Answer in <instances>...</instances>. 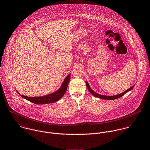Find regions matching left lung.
I'll return each instance as SVG.
<instances>
[{
  "instance_id": "8db88e82",
  "label": "left lung",
  "mask_w": 150,
  "mask_h": 150,
  "mask_svg": "<svg viewBox=\"0 0 150 150\" xmlns=\"http://www.w3.org/2000/svg\"><path fill=\"white\" fill-rule=\"evenodd\" d=\"M86 86H87V88H88V91H89L91 93V94H93L94 96H95V97H98V98H101V99L108 100H116V99H117V98H119L121 97H122V96H123L125 94H126L128 91H129L131 90L133 88V87L134 86H132L131 87H130L129 88H128V90H127L125 91H124V92H123V93H121V94H120L116 95V96H102V95H100V94H97V93H95V92H94V91H93V90L90 88V87L89 84H88V83H87V82H86Z\"/></svg>"
}]
</instances>
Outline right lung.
I'll return each mask as SVG.
<instances>
[{"mask_svg":"<svg viewBox=\"0 0 150 150\" xmlns=\"http://www.w3.org/2000/svg\"><path fill=\"white\" fill-rule=\"evenodd\" d=\"M70 75L71 74H69L66 77L63 83H62L59 90H58L57 91L52 94H50L45 96H43V97H27L23 95H21V97L26 100H29L30 102L33 103L38 104V105L47 104V103L55 102L60 100L64 95L65 93L66 92L67 86L70 79ZM17 93L19 94V93L18 91Z\"/></svg>","mask_w":150,"mask_h":150,"instance_id":"obj_1","label":"right lung"}]
</instances>
